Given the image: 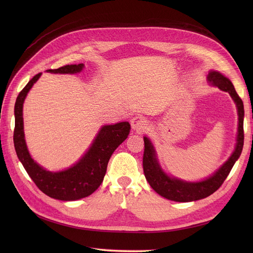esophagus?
Returning <instances> with one entry per match:
<instances>
[{"label": "esophagus", "instance_id": "obj_1", "mask_svg": "<svg viewBox=\"0 0 253 253\" xmlns=\"http://www.w3.org/2000/svg\"><path fill=\"white\" fill-rule=\"evenodd\" d=\"M147 120H145L141 116H136L131 120V127L133 130L136 131H142L147 128Z\"/></svg>", "mask_w": 253, "mask_h": 253}]
</instances>
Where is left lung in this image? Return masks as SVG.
I'll list each match as a JSON object with an SVG mask.
<instances>
[{
	"label": "left lung",
	"instance_id": "1",
	"mask_svg": "<svg viewBox=\"0 0 253 253\" xmlns=\"http://www.w3.org/2000/svg\"><path fill=\"white\" fill-rule=\"evenodd\" d=\"M210 86L228 92L237 106L238 112V132L235 150L225 161L212 175L200 181H185L180 178L168 175L159 164L155 147L149 137L144 136L143 153V172L153 190L160 196L175 202H192L204 199L219 189L224 179L229 175L234 164L240 157L244 144V105L239 97L231 80L216 71H210L207 76Z\"/></svg>",
	"mask_w": 253,
	"mask_h": 253
}]
</instances>
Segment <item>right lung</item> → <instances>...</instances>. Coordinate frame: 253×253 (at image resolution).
<instances>
[{
    "label": "right lung",
    "mask_w": 253,
    "mask_h": 253,
    "mask_svg": "<svg viewBox=\"0 0 253 253\" xmlns=\"http://www.w3.org/2000/svg\"><path fill=\"white\" fill-rule=\"evenodd\" d=\"M85 68L84 63L69 64L56 70H47L52 74H77ZM42 73L36 75L17 96L14 116V147L19 161L37 187L47 196L61 201H75L94 193L101 184L110 158L115 150L129 135L130 124L120 122L103 125L86 153L73 166L61 171H49L32 158L25 142L23 130V102Z\"/></svg>",
    "instance_id": "add662e5"
}]
</instances>
